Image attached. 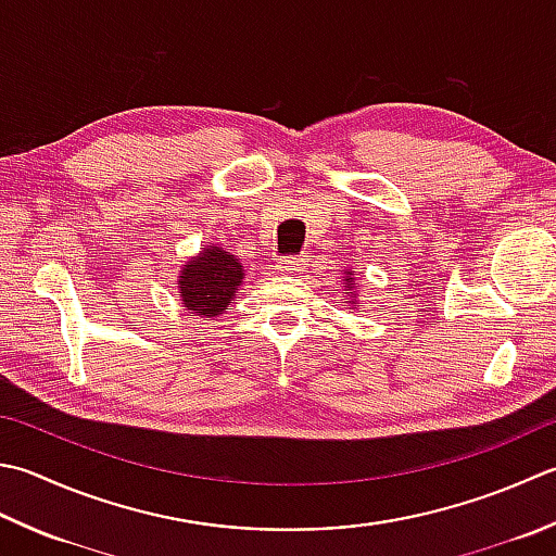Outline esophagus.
Listing matches in <instances>:
<instances>
[{"label": "esophagus", "instance_id": "esophagus-1", "mask_svg": "<svg viewBox=\"0 0 556 556\" xmlns=\"http://www.w3.org/2000/svg\"><path fill=\"white\" fill-rule=\"evenodd\" d=\"M303 265H306V260L303 257H285V260H279L277 269L281 271V275H293V271H301Z\"/></svg>", "mask_w": 556, "mask_h": 556}]
</instances>
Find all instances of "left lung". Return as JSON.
Returning a JSON list of instances; mask_svg holds the SVG:
<instances>
[{
	"instance_id": "left-lung-1",
	"label": "left lung",
	"mask_w": 556,
	"mask_h": 556,
	"mask_svg": "<svg viewBox=\"0 0 556 556\" xmlns=\"http://www.w3.org/2000/svg\"><path fill=\"white\" fill-rule=\"evenodd\" d=\"M342 281H344V293H346V296H350V303H356L358 293H356V289H354V281H356V279H354L352 271H344Z\"/></svg>"
}]
</instances>
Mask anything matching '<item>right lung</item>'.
Listing matches in <instances>:
<instances>
[{"label": "right lung", "instance_id": "add662e5", "mask_svg": "<svg viewBox=\"0 0 556 556\" xmlns=\"http://www.w3.org/2000/svg\"><path fill=\"white\" fill-rule=\"evenodd\" d=\"M243 275V265L231 253L219 245H206L198 257L182 265L178 296L185 308L198 313L200 318H216L238 296Z\"/></svg>", "mask_w": 556, "mask_h": 556}]
</instances>
